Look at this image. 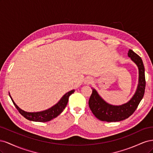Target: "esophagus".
I'll list each match as a JSON object with an SVG mask.
<instances>
[{
    "instance_id": "1",
    "label": "esophagus",
    "mask_w": 153,
    "mask_h": 153,
    "mask_svg": "<svg viewBox=\"0 0 153 153\" xmlns=\"http://www.w3.org/2000/svg\"><path fill=\"white\" fill-rule=\"evenodd\" d=\"M92 82V78H91V77H87V78H85L84 82V84H85V85H89V84H91Z\"/></svg>"
}]
</instances>
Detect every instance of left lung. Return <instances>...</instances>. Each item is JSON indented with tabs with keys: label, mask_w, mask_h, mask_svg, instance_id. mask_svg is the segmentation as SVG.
<instances>
[{
	"label": "left lung",
	"mask_w": 153,
	"mask_h": 153,
	"mask_svg": "<svg viewBox=\"0 0 153 153\" xmlns=\"http://www.w3.org/2000/svg\"><path fill=\"white\" fill-rule=\"evenodd\" d=\"M128 55L138 69V84L135 94L127 103L121 105L108 103L101 98L97 91L92 89L89 100V105L92 112L100 121L106 122L121 121L128 118L137 109L142 100L145 92V69L142 59L131 50H129Z\"/></svg>",
	"instance_id": "8db88e82"
}]
</instances>
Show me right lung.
<instances>
[{
    "mask_svg": "<svg viewBox=\"0 0 153 153\" xmlns=\"http://www.w3.org/2000/svg\"><path fill=\"white\" fill-rule=\"evenodd\" d=\"M74 92H75V90L73 89L66 92L61 98V100L56 104L52 106V107L45 110L41 111V112H28L22 110L20 108L18 107L16 104L15 103V101H13L10 92H9V95H10L14 105L15 106V107L18 110V112L25 118L29 120V121L35 122H48L51 121L52 119L57 117L62 112L67 105L69 96L72 94Z\"/></svg>",
    "mask_w": 153,
    "mask_h": 153,
    "instance_id": "right-lung-1",
    "label": "right lung"
}]
</instances>
